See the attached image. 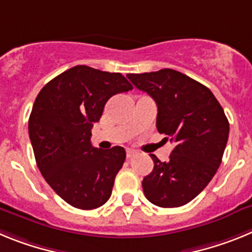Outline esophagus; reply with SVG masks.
Instances as JSON below:
<instances>
[{
	"instance_id": "obj_1",
	"label": "esophagus",
	"mask_w": 252,
	"mask_h": 252,
	"mask_svg": "<svg viewBox=\"0 0 252 252\" xmlns=\"http://www.w3.org/2000/svg\"><path fill=\"white\" fill-rule=\"evenodd\" d=\"M135 154H136L135 150H131V149H127V150H126V157H127V159H131Z\"/></svg>"
}]
</instances>
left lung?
I'll list each match as a JSON object with an SVG mask.
<instances>
[{
    "instance_id": "8db88e82",
    "label": "left lung",
    "mask_w": 252,
    "mask_h": 252,
    "mask_svg": "<svg viewBox=\"0 0 252 252\" xmlns=\"http://www.w3.org/2000/svg\"><path fill=\"white\" fill-rule=\"evenodd\" d=\"M126 77L157 102L158 131L174 144L168 161L150 155L154 169L142 180L145 197L164 208L184 206L221 164L230 132L223 108L206 86L174 69Z\"/></svg>"
}]
</instances>
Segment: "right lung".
<instances>
[{"label":"right lung","mask_w":252,"mask_h":252,"mask_svg":"<svg viewBox=\"0 0 252 252\" xmlns=\"http://www.w3.org/2000/svg\"><path fill=\"white\" fill-rule=\"evenodd\" d=\"M132 90L121 73L77 65L51 79L37 94L29 136L46 183L70 206L94 209L106 203L126 151L93 148V124L112 95Z\"/></svg>","instance_id":"right-lung-1"}]
</instances>
